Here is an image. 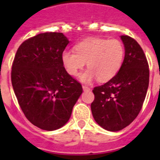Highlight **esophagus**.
<instances>
[{"instance_id": "obj_1", "label": "esophagus", "mask_w": 160, "mask_h": 160, "mask_svg": "<svg viewBox=\"0 0 160 160\" xmlns=\"http://www.w3.org/2000/svg\"><path fill=\"white\" fill-rule=\"evenodd\" d=\"M82 88H83L84 91H90L91 88L89 87H87V86H85V85H83L82 86Z\"/></svg>"}]
</instances>
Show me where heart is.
<instances>
[{
    "mask_svg": "<svg viewBox=\"0 0 160 160\" xmlns=\"http://www.w3.org/2000/svg\"><path fill=\"white\" fill-rule=\"evenodd\" d=\"M74 49L75 51H63L62 62L67 73L73 76L87 62L89 68L80 76L84 82L96 78L100 82L110 80L118 73L123 61L124 47L117 38H88L77 43Z\"/></svg>",
    "mask_w": 160,
    "mask_h": 160,
    "instance_id": "heart-1",
    "label": "heart"
}]
</instances>
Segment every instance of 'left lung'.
<instances>
[{"label": "left lung", "mask_w": 160, "mask_h": 160, "mask_svg": "<svg viewBox=\"0 0 160 160\" xmlns=\"http://www.w3.org/2000/svg\"><path fill=\"white\" fill-rule=\"evenodd\" d=\"M125 56L120 70L102 86L94 87L91 110L99 126L119 131L133 122L141 111L149 84V68L144 51L136 40L121 36Z\"/></svg>", "instance_id": "left-lung-1"}]
</instances>
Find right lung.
I'll return each mask as SVG.
<instances>
[{"label": "right lung", "mask_w": 160, "mask_h": 160, "mask_svg": "<svg viewBox=\"0 0 160 160\" xmlns=\"http://www.w3.org/2000/svg\"><path fill=\"white\" fill-rule=\"evenodd\" d=\"M69 41L62 32L40 33L20 44L11 80L26 118L41 129H58L69 120L83 89L67 73L62 54Z\"/></svg>", "instance_id": "obj_1"}]
</instances>
